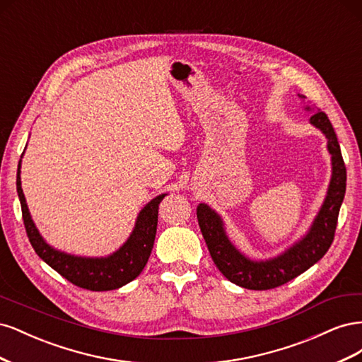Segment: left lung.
Instances as JSON below:
<instances>
[{
  "label": "left lung",
  "mask_w": 362,
  "mask_h": 362,
  "mask_svg": "<svg viewBox=\"0 0 362 362\" xmlns=\"http://www.w3.org/2000/svg\"><path fill=\"white\" fill-rule=\"evenodd\" d=\"M298 96L305 100L303 95ZM305 110L314 112V108L305 105ZM310 124L320 129L326 137V148L331 154L332 175L325 201L310 229L282 254L267 259L249 258L229 240L221 214L206 204H199L196 208L199 228L214 264L222 272V275L235 286L249 290H270L279 287L314 266L331 247L339 206L343 204L346 193V166L337 134L326 113L315 110L310 117Z\"/></svg>",
  "instance_id": "left-lung-1"
}]
</instances>
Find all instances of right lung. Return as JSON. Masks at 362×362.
I'll use <instances>...</instances> for the list:
<instances>
[{
  "label": "right lung",
  "instance_id": "obj_1",
  "mask_svg": "<svg viewBox=\"0 0 362 362\" xmlns=\"http://www.w3.org/2000/svg\"><path fill=\"white\" fill-rule=\"evenodd\" d=\"M25 151V149H24ZM23 158V157H21ZM16 190L23 210V218L30 243L36 254L74 286L90 291L120 288L136 279L146 266L154 247L158 222V205L168 193L156 196L137 214L133 231L127 242L107 257H80L59 250L45 242L33 222L25 196L21 187V161L16 173Z\"/></svg>",
  "mask_w": 362,
  "mask_h": 362
}]
</instances>
